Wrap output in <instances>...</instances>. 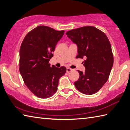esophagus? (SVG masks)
<instances>
[{
    "instance_id": "34e87169",
    "label": "esophagus",
    "mask_w": 130,
    "mask_h": 130,
    "mask_svg": "<svg viewBox=\"0 0 130 130\" xmlns=\"http://www.w3.org/2000/svg\"><path fill=\"white\" fill-rule=\"evenodd\" d=\"M72 70H73L72 69L70 68H67V73L70 72H71Z\"/></svg>"
}]
</instances>
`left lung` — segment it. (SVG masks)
<instances>
[{"label": "left lung", "instance_id": "left-lung-1", "mask_svg": "<svg viewBox=\"0 0 130 130\" xmlns=\"http://www.w3.org/2000/svg\"><path fill=\"white\" fill-rule=\"evenodd\" d=\"M66 35L77 46V58L83 62L86 70H78L79 79L76 88L86 94L99 91L107 81L113 64V57L109 40L101 30L87 26L68 31Z\"/></svg>", "mask_w": 130, "mask_h": 130}]
</instances>
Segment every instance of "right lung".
<instances>
[{
    "label": "right lung",
    "instance_id": "1",
    "mask_svg": "<svg viewBox=\"0 0 130 130\" xmlns=\"http://www.w3.org/2000/svg\"><path fill=\"white\" fill-rule=\"evenodd\" d=\"M64 33V30L38 26L26 35L21 44L20 73L27 87L39 98L52 96L57 90L59 78L66 73L64 66L57 68L49 63Z\"/></svg>",
    "mask_w": 130,
    "mask_h": 130
}]
</instances>
